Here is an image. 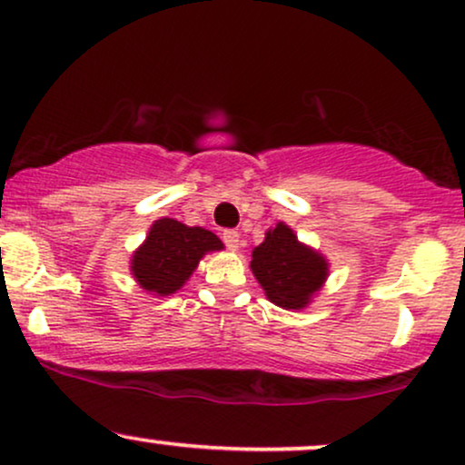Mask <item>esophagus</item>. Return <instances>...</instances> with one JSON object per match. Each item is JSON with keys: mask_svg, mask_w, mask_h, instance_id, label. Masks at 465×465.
Wrapping results in <instances>:
<instances>
[{"mask_svg": "<svg viewBox=\"0 0 465 465\" xmlns=\"http://www.w3.org/2000/svg\"><path fill=\"white\" fill-rule=\"evenodd\" d=\"M223 242H225L227 249L236 251L240 247V233L236 229H225V232H223Z\"/></svg>", "mask_w": 465, "mask_h": 465, "instance_id": "1", "label": "esophagus"}]
</instances>
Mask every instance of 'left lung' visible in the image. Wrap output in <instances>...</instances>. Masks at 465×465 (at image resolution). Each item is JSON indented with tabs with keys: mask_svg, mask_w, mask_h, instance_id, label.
Masks as SVG:
<instances>
[{
	"mask_svg": "<svg viewBox=\"0 0 465 465\" xmlns=\"http://www.w3.org/2000/svg\"><path fill=\"white\" fill-rule=\"evenodd\" d=\"M251 271L271 303L283 310H303L329 275L327 260L305 247L283 223L268 229L264 242L253 249Z\"/></svg>",
	"mask_w": 465,
	"mask_h": 465,
	"instance_id": "left-lung-1",
	"label": "left lung"
}]
</instances>
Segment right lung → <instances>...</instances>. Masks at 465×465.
Returning <instances> with one entry per match:
<instances>
[{"instance_id":"obj_1","label":"right lung","mask_w":465,"mask_h":465,"mask_svg":"<svg viewBox=\"0 0 465 465\" xmlns=\"http://www.w3.org/2000/svg\"><path fill=\"white\" fill-rule=\"evenodd\" d=\"M223 242L203 227H188L175 218H160L149 236L134 251L132 275L143 290L158 296L177 292L210 251H221Z\"/></svg>"}]
</instances>
